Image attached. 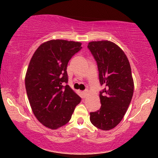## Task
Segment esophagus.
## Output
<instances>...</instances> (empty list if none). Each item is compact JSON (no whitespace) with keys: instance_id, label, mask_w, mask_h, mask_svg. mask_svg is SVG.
<instances>
[{"instance_id":"34e87169","label":"esophagus","mask_w":158,"mask_h":158,"mask_svg":"<svg viewBox=\"0 0 158 158\" xmlns=\"http://www.w3.org/2000/svg\"><path fill=\"white\" fill-rule=\"evenodd\" d=\"M82 95H83V98H85L88 95V91L87 90H84V91L82 92Z\"/></svg>"}]
</instances>
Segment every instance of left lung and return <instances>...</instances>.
<instances>
[{
	"label": "left lung",
	"mask_w": 158,
	"mask_h": 158,
	"mask_svg": "<svg viewBox=\"0 0 158 158\" xmlns=\"http://www.w3.org/2000/svg\"><path fill=\"white\" fill-rule=\"evenodd\" d=\"M98 70L100 109L90 113V122L97 128L109 130L124 117L131 101L134 82L130 64L124 52L110 41L88 43Z\"/></svg>",
	"instance_id": "left-lung-1"
}]
</instances>
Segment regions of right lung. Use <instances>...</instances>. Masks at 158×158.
Returning <instances> with one entry per match:
<instances>
[{
    "instance_id": "right-lung-1",
    "label": "right lung",
    "mask_w": 158,
    "mask_h": 158,
    "mask_svg": "<svg viewBox=\"0 0 158 158\" xmlns=\"http://www.w3.org/2000/svg\"><path fill=\"white\" fill-rule=\"evenodd\" d=\"M81 49L77 42L48 41L30 60L25 77L28 98L36 118L49 129L66 124L81 101L68 85L67 73L69 60Z\"/></svg>"
}]
</instances>
